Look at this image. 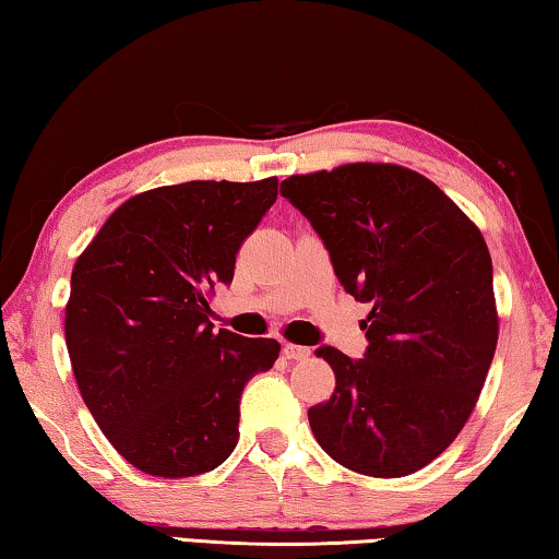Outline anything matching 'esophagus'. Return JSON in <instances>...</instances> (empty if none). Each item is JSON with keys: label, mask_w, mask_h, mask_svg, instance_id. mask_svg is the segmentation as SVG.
Instances as JSON below:
<instances>
[{"label": "esophagus", "mask_w": 559, "mask_h": 559, "mask_svg": "<svg viewBox=\"0 0 559 559\" xmlns=\"http://www.w3.org/2000/svg\"><path fill=\"white\" fill-rule=\"evenodd\" d=\"M283 355L288 359H308L310 357V349L302 347V345H283Z\"/></svg>", "instance_id": "34e87169"}]
</instances>
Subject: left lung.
I'll return each instance as SVG.
<instances>
[{
    "label": "left lung",
    "mask_w": 559,
    "mask_h": 559,
    "mask_svg": "<svg viewBox=\"0 0 559 559\" xmlns=\"http://www.w3.org/2000/svg\"><path fill=\"white\" fill-rule=\"evenodd\" d=\"M281 194L323 239L343 288L372 310L367 349L323 345L335 392L308 409L340 466L400 478L447 451L498 343L493 263L478 226L414 169L355 163L293 175Z\"/></svg>",
    "instance_id": "1"
}]
</instances>
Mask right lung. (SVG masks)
<instances>
[{"label":"right lung","instance_id":"right-lung-1","mask_svg":"<svg viewBox=\"0 0 559 559\" xmlns=\"http://www.w3.org/2000/svg\"><path fill=\"white\" fill-rule=\"evenodd\" d=\"M278 197V179L135 194L71 273L66 347L83 402L122 459L159 478L200 476L239 441V400L281 345L214 333L206 296Z\"/></svg>","mask_w":559,"mask_h":559}]
</instances>
